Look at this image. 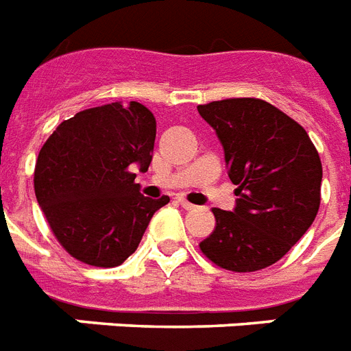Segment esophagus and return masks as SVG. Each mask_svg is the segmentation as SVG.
<instances>
[{"instance_id": "obj_1", "label": "esophagus", "mask_w": 351, "mask_h": 351, "mask_svg": "<svg viewBox=\"0 0 351 351\" xmlns=\"http://www.w3.org/2000/svg\"><path fill=\"white\" fill-rule=\"evenodd\" d=\"M179 203H181V206H183L184 210H195V204L189 203V201H186V199L179 197Z\"/></svg>"}]
</instances>
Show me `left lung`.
<instances>
[{"mask_svg": "<svg viewBox=\"0 0 351 351\" xmlns=\"http://www.w3.org/2000/svg\"><path fill=\"white\" fill-rule=\"evenodd\" d=\"M224 150L235 189L232 212L214 208L215 230L201 241L212 263L232 271L274 265L306 234L321 204L322 165L306 130L254 97L197 106Z\"/></svg>", "mask_w": 351, "mask_h": 351, "instance_id": "1", "label": "left lung"}]
</instances>
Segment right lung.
Here are the masks:
<instances>
[{"mask_svg": "<svg viewBox=\"0 0 351 351\" xmlns=\"http://www.w3.org/2000/svg\"><path fill=\"white\" fill-rule=\"evenodd\" d=\"M156 117L130 101L77 112L39 150L34 190L61 246L81 263L114 268L141 243L170 201L145 197L132 167L152 162Z\"/></svg>", "mask_w": 351, "mask_h": 351, "instance_id": "1", "label": "right lung"}]
</instances>
